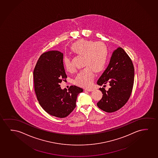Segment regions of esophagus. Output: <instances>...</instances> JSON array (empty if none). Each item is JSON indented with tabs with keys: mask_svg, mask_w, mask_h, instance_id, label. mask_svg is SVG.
Wrapping results in <instances>:
<instances>
[{
	"mask_svg": "<svg viewBox=\"0 0 158 158\" xmlns=\"http://www.w3.org/2000/svg\"><path fill=\"white\" fill-rule=\"evenodd\" d=\"M85 90H87L88 91H93V89H91V88H86V89H85Z\"/></svg>",
	"mask_w": 158,
	"mask_h": 158,
	"instance_id": "34e87169",
	"label": "esophagus"
}]
</instances>
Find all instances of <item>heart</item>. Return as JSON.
<instances>
[{"label": "heart", "mask_w": 158, "mask_h": 158, "mask_svg": "<svg viewBox=\"0 0 158 158\" xmlns=\"http://www.w3.org/2000/svg\"><path fill=\"white\" fill-rule=\"evenodd\" d=\"M70 50L75 55L83 57L82 67H85L76 76L74 83L80 87H90L94 78V71L101 72L107 65L108 48L104 43L82 39L71 45ZM62 63L67 71H73V66L68 57L63 58Z\"/></svg>", "instance_id": "1"}]
</instances>
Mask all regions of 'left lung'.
<instances>
[{
  "instance_id": "left-lung-1",
  "label": "left lung",
  "mask_w": 158,
  "mask_h": 158,
  "mask_svg": "<svg viewBox=\"0 0 158 158\" xmlns=\"http://www.w3.org/2000/svg\"><path fill=\"white\" fill-rule=\"evenodd\" d=\"M134 80V68L129 56L122 48H118L112 54L109 65L98 80L100 85L109 83L108 90L100 88L102 98L97 106L107 113L121 108L131 95Z\"/></svg>"
}]
</instances>
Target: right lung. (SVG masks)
<instances>
[{"label":"right lung","mask_w":158,"mask_h":158,"mask_svg":"<svg viewBox=\"0 0 158 158\" xmlns=\"http://www.w3.org/2000/svg\"><path fill=\"white\" fill-rule=\"evenodd\" d=\"M58 51H49L41 55L33 70L34 88L43 109L51 115L64 118L76 107L78 94L83 89L71 85L68 90L61 89L60 83L67 76Z\"/></svg>","instance_id":"1"}]
</instances>
